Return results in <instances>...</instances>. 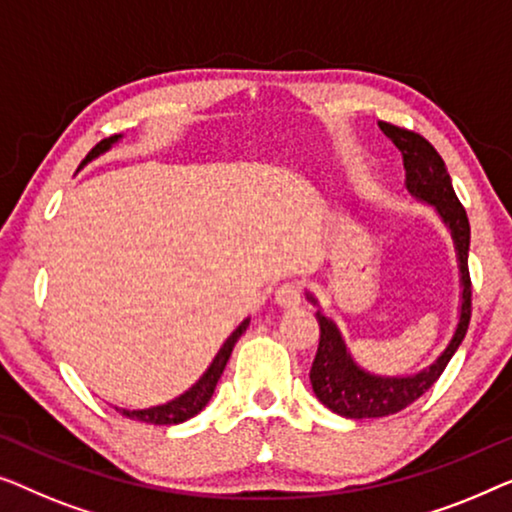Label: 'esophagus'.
<instances>
[{"label":"esophagus","instance_id":"34e87169","mask_svg":"<svg viewBox=\"0 0 512 512\" xmlns=\"http://www.w3.org/2000/svg\"><path fill=\"white\" fill-rule=\"evenodd\" d=\"M276 304L283 306V308H297L301 304V287H299V283H292V280H287V283L278 285Z\"/></svg>","mask_w":512,"mask_h":512}]
</instances>
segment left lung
Here are the masks:
<instances>
[{"label":"left lung","mask_w":512,"mask_h":512,"mask_svg":"<svg viewBox=\"0 0 512 512\" xmlns=\"http://www.w3.org/2000/svg\"><path fill=\"white\" fill-rule=\"evenodd\" d=\"M387 139L401 150L403 169H406V187L417 199L434 204L441 213L445 225L450 227L452 239L457 246L459 271H462V313H459V325L455 336L443 355L436 359L429 369L408 378H380L371 376L352 362L348 348H345L341 331L329 320L327 315L318 311L320 322V345L315 352L311 366V385L315 397H318L329 410L350 417V420H364V417H385L408 408L417 401L431 385L441 378L445 366L455 355L459 343L464 341L466 329L471 322V276H469V243H471V225L469 215L462 201L452 190V181L445 167L443 157L438 150L424 139L422 134L410 132L392 125V122H378ZM313 299V297H311ZM315 301V299H313Z\"/></svg>","instance_id":"obj_1"}]
</instances>
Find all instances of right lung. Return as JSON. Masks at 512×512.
Here are the masks:
<instances>
[{
	"mask_svg": "<svg viewBox=\"0 0 512 512\" xmlns=\"http://www.w3.org/2000/svg\"><path fill=\"white\" fill-rule=\"evenodd\" d=\"M118 139H120V136L115 134V136H109V139L99 141L97 146L92 148L88 155H85L83 164L90 162V160H95L97 155H102L104 150H109ZM248 322H250V320H243V322H241L239 329H236L234 334L227 338L225 345H222L218 355H215L213 364L208 366L204 376H201V378L197 380V383H194L185 394H181V397L174 399V401H169V403H164V406H155V408H146V410H125V408H118V413L129 417V420H139V422H148V424H181V422H185V420H190V417L197 415L199 410L204 408L208 401H211L213 392H215V385H218L222 371H225V366H227V362H229V355H232L236 341H239L243 331H246Z\"/></svg>",
	"mask_w": 512,
	"mask_h": 512,
	"instance_id": "right-lung-1",
	"label": "right lung"
}]
</instances>
